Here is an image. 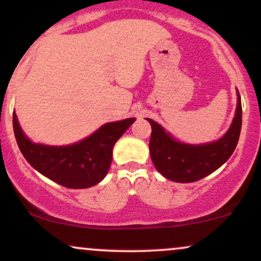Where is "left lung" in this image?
<instances>
[{
    "label": "left lung",
    "mask_w": 261,
    "mask_h": 261,
    "mask_svg": "<svg viewBox=\"0 0 261 261\" xmlns=\"http://www.w3.org/2000/svg\"><path fill=\"white\" fill-rule=\"evenodd\" d=\"M236 116L226 134L218 141L203 145H188L173 139L160 124L147 119L152 133L149 153L155 169L169 180L193 182L220 168L234 152L242 128L241 95L237 91Z\"/></svg>",
    "instance_id": "1"
}]
</instances>
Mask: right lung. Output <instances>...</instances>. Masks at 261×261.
Masks as SVG:
<instances>
[{
  "label": "right lung",
  "mask_w": 261,
  "mask_h": 261,
  "mask_svg": "<svg viewBox=\"0 0 261 261\" xmlns=\"http://www.w3.org/2000/svg\"><path fill=\"white\" fill-rule=\"evenodd\" d=\"M135 118L108 122L87 139L68 146H46L25 136L13 113V130L18 147L34 169L62 187L86 189L98 184L109 170L113 147Z\"/></svg>",
  "instance_id": "1"
}]
</instances>
